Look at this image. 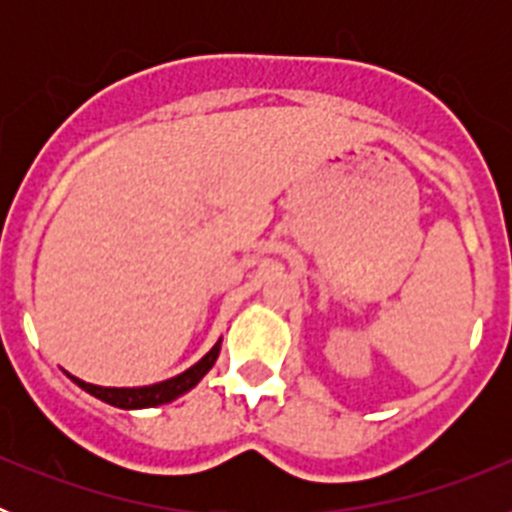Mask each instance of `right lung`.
Masks as SVG:
<instances>
[{"label": "right lung", "mask_w": 512, "mask_h": 512, "mask_svg": "<svg viewBox=\"0 0 512 512\" xmlns=\"http://www.w3.org/2000/svg\"><path fill=\"white\" fill-rule=\"evenodd\" d=\"M220 343H223V338H217L215 346H212L210 351L197 361V364L189 366L187 372L176 374V377L166 379V382L146 384V387H99V384H89L69 372H66V377H69L74 384H79L81 390L89 392L92 397L112 405V408H120V410L158 408V405H166V402H174L176 397L187 395L189 390H194V387L202 382V377H205L212 366H215L217 354H220Z\"/></svg>", "instance_id": "obj_1"}]
</instances>
